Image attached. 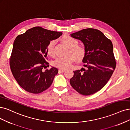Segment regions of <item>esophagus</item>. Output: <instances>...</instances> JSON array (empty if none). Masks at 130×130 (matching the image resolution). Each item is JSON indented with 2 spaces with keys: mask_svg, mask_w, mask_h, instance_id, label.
<instances>
[{
  "mask_svg": "<svg viewBox=\"0 0 130 130\" xmlns=\"http://www.w3.org/2000/svg\"><path fill=\"white\" fill-rule=\"evenodd\" d=\"M66 71V69H60L59 70V73H64V71Z\"/></svg>",
  "mask_w": 130,
  "mask_h": 130,
  "instance_id": "esophagus-1",
  "label": "esophagus"
}]
</instances>
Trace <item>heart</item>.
I'll list each match as a JSON object with an SVG mask.
<instances>
[{
    "mask_svg": "<svg viewBox=\"0 0 130 130\" xmlns=\"http://www.w3.org/2000/svg\"><path fill=\"white\" fill-rule=\"evenodd\" d=\"M61 40L65 45L69 48L68 53L72 54L67 55L64 57H59L54 62V65L57 68L66 69L69 67L74 60L77 61L82 59L86 55V48L83 46L78 45L77 40L69 35H64L62 37ZM55 41L52 40L47 48V51L49 55L51 56H55L54 46Z\"/></svg>",
    "mask_w": 130,
    "mask_h": 130,
    "instance_id": "obj_1",
    "label": "heart"
}]
</instances>
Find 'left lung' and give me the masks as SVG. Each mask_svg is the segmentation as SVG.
Segmentation results:
<instances>
[{
  "instance_id": "8db88e82",
  "label": "left lung",
  "mask_w": 130,
  "mask_h": 130,
  "mask_svg": "<svg viewBox=\"0 0 130 130\" xmlns=\"http://www.w3.org/2000/svg\"><path fill=\"white\" fill-rule=\"evenodd\" d=\"M70 35L83 43L86 55L82 60L85 68L74 71L70 83L81 95H92L105 86L115 69L112 43L100 30L93 28L83 29Z\"/></svg>"
}]
</instances>
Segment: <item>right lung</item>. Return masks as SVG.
I'll return each mask as SVG.
<instances>
[{"instance_id": "add662e5", "label": "right lung", "mask_w": 130, "mask_h": 130, "mask_svg": "<svg viewBox=\"0 0 130 130\" xmlns=\"http://www.w3.org/2000/svg\"><path fill=\"white\" fill-rule=\"evenodd\" d=\"M62 34L34 27L15 38L10 59V68L18 83L26 91L39 93L51 86L58 70L55 67L43 70L49 66L47 48L51 41Z\"/></svg>"}]
</instances>
